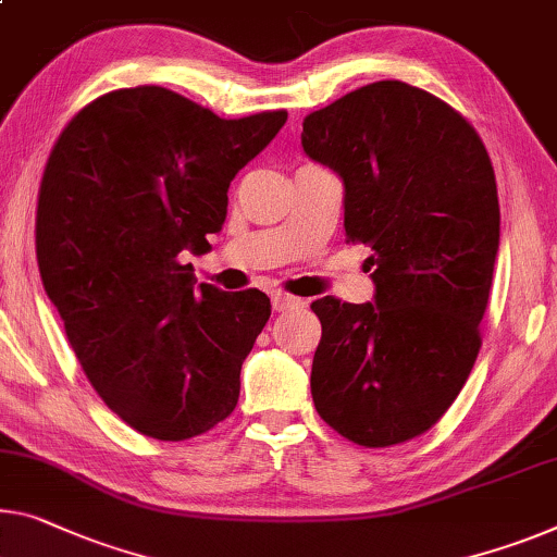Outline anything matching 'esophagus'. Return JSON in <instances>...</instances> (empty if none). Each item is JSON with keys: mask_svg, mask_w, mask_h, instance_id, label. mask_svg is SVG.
Returning a JSON list of instances; mask_svg holds the SVG:
<instances>
[{"mask_svg": "<svg viewBox=\"0 0 557 557\" xmlns=\"http://www.w3.org/2000/svg\"><path fill=\"white\" fill-rule=\"evenodd\" d=\"M273 311H294V308H304L306 301L304 298L298 296H290V294H284V290H278V294H273Z\"/></svg>", "mask_w": 557, "mask_h": 557, "instance_id": "34e87169", "label": "esophagus"}]
</instances>
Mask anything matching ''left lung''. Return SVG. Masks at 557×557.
<instances>
[{
    "label": "left lung",
    "instance_id": "8db88e82",
    "mask_svg": "<svg viewBox=\"0 0 557 557\" xmlns=\"http://www.w3.org/2000/svg\"><path fill=\"white\" fill-rule=\"evenodd\" d=\"M301 144L344 178L346 242L371 249L375 284V304H311L313 406L356 446H398L441 421L483 344L500 242L491 157L463 114L396 79L311 111Z\"/></svg>",
    "mask_w": 557,
    "mask_h": 557
}]
</instances>
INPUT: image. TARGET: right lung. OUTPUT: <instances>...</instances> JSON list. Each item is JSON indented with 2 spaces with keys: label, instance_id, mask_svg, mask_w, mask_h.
Segmentation results:
<instances>
[{
  "label": "right lung",
  "instance_id": "1",
  "mask_svg": "<svg viewBox=\"0 0 557 557\" xmlns=\"http://www.w3.org/2000/svg\"><path fill=\"white\" fill-rule=\"evenodd\" d=\"M286 116L221 119L164 87L116 89L76 111L49 153L41 284L94 391L149 438H196L238 404L271 301L256 288L194 286L182 253L209 249L231 178Z\"/></svg>",
  "mask_w": 557,
  "mask_h": 557
}]
</instances>
